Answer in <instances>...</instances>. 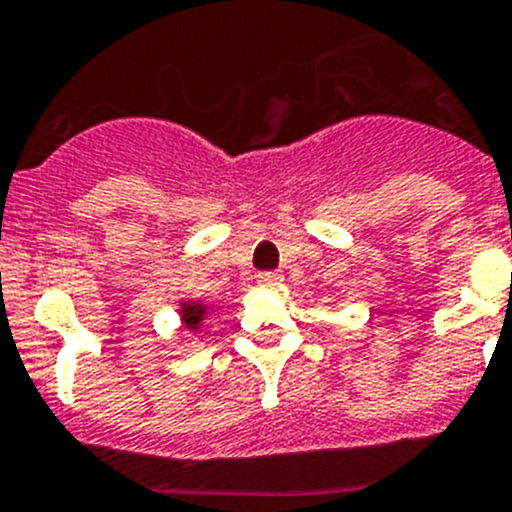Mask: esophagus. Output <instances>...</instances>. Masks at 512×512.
Here are the masks:
<instances>
[{
    "mask_svg": "<svg viewBox=\"0 0 512 512\" xmlns=\"http://www.w3.org/2000/svg\"><path fill=\"white\" fill-rule=\"evenodd\" d=\"M281 281H284V276H281L279 271H261V274L256 276V284L264 286V289H276V286H281Z\"/></svg>",
    "mask_w": 512,
    "mask_h": 512,
    "instance_id": "1",
    "label": "esophagus"
}]
</instances>
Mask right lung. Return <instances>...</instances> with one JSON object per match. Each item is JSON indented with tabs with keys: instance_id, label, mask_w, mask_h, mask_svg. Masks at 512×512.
<instances>
[{
	"instance_id": "1",
	"label": "right lung",
	"mask_w": 512,
	"mask_h": 512,
	"mask_svg": "<svg viewBox=\"0 0 512 512\" xmlns=\"http://www.w3.org/2000/svg\"><path fill=\"white\" fill-rule=\"evenodd\" d=\"M180 321L186 326L188 332H198L208 314V306L201 301H180Z\"/></svg>"
}]
</instances>
